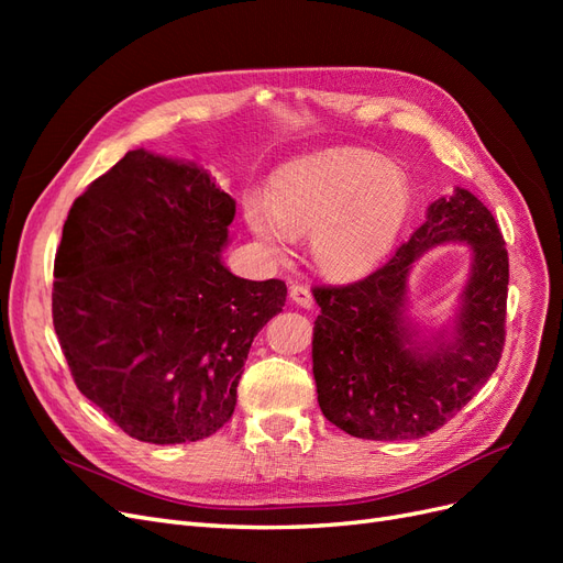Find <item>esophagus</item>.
Listing matches in <instances>:
<instances>
[{"mask_svg":"<svg viewBox=\"0 0 563 563\" xmlns=\"http://www.w3.org/2000/svg\"><path fill=\"white\" fill-rule=\"evenodd\" d=\"M288 296H291V300L296 305H300V308H312L314 305V298H312V291L308 286H300V284H294L291 288H288Z\"/></svg>","mask_w":563,"mask_h":563,"instance_id":"obj_1","label":"esophagus"}]
</instances>
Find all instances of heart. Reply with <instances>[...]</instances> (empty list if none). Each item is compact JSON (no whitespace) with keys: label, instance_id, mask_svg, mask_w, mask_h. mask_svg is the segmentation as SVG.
Listing matches in <instances>:
<instances>
[{"label":"heart","instance_id":"heart-1","mask_svg":"<svg viewBox=\"0 0 563 563\" xmlns=\"http://www.w3.org/2000/svg\"><path fill=\"white\" fill-rule=\"evenodd\" d=\"M251 232L272 255L312 232L317 265L333 277H362L397 244L411 195L406 178L364 150H333L284 166L269 195L242 201Z\"/></svg>","mask_w":563,"mask_h":563}]
</instances>
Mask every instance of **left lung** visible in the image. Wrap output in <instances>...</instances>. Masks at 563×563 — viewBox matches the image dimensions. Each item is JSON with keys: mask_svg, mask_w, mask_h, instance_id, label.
<instances>
[{"mask_svg": "<svg viewBox=\"0 0 563 563\" xmlns=\"http://www.w3.org/2000/svg\"><path fill=\"white\" fill-rule=\"evenodd\" d=\"M473 249L471 279L451 339L417 343L405 321V279L439 243ZM509 258L496 218L472 192L430 203L424 223L391 258L347 286H314L312 371L321 413L343 432L420 439L444 428L498 368L505 345Z\"/></svg>", "mask_w": 563, "mask_h": 563, "instance_id": "8db88e82", "label": "left lung"}]
</instances>
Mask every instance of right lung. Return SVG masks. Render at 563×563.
<instances>
[{
  "label": "right lung",
  "mask_w": 563,
  "mask_h": 563,
  "mask_svg": "<svg viewBox=\"0 0 563 563\" xmlns=\"http://www.w3.org/2000/svg\"><path fill=\"white\" fill-rule=\"evenodd\" d=\"M234 199L192 162L131 150L73 203L51 312L75 385L119 430L185 444L232 418L253 338L282 279L220 261Z\"/></svg>",
  "instance_id": "1"
}]
</instances>
